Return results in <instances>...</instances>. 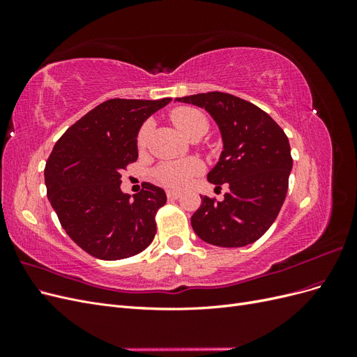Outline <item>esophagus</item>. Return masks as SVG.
<instances>
[{
	"label": "esophagus",
	"instance_id": "esophagus-1",
	"mask_svg": "<svg viewBox=\"0 0 357 357\" xmlns=\"http://www.w3.org/2000/svg\"><path fill=\"white\" fill-rule=\"evenodd\" d=\"M167 197H168V199H177V198H180V192L168 190V192H167Z\"/></svg>",
	"mask_w": 357,
	"mask_h": 357
}]
</instances>
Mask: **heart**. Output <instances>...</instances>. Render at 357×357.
<instances>
[{"label":"heart","mask_w":357,"mask_h":357,"mask_svg":"<svg viewBox=\"0 0 357 357\" xmlns=\"http://www.w3.org/2000/svg\"><path fill=\"white\" fill-rule=\"evenodd\" d=\"M171 121L174 126L178 129V132L190 138L192 135H204L208 129L207 119L204 117L195 109H189V107H180L171 113ZM150 132H152V122H146L137 137V146L139 149H144L147 146ZM201 171V164L197 160H183V162H167L162 164L155 171V178L160 185H164L171 189H183L186 188L192 177L198 174Z\"/></svg>","instance_id":"1"}]
</instances>
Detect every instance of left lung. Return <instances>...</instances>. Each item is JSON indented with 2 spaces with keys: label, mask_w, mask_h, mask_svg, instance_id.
<instances>
[{
  "label": "left lung",
  "mask_w": 357,
  "mask_h": 357,
  "mask_svg": "<svg viewBox=\"0 0 357 357\" xmlns=\"http://www.w3.org/2000/svg\"><path fill=\"white\" fill-rule=\"evenodd\" d=\"M207 112L219 126L223 150L207 174L222 201L201 197L190 223L199 238L218 247L255 243L274 223L284 202L291 171L290 146L273 117L255 104L223 92L176 98Z\"/></svg>",
  "instance_id": "8db88e82"
}]
</instances>
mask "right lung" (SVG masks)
<instances>
[{"label":"right lung","mask_w":357,"mask_h":357,"mask_svg":"<svg viewBox=\"0 0 357 357\" xmlns=\"http://www.w3.org/2000/svg\"><path fill=\"white\" fill-rule=\"evenodd\" d=\"M171 98L109 100L70 126L46 162L47 198L70 238L102 261L142 253L156 234L164 189L146 183L131 197L122 171L138 158L137 137L147 119Z\"/></svg>","instance_id":"obj_1"}]
</instances>
